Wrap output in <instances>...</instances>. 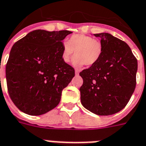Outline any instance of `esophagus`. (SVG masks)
Listing matches in <instances>:
<instances>
[{"label":"esophagus","mask_w":146,"mask_h":146,"mask_svg":"<svg viewBox=\"0 0 146 146\" xmlns=\"http://www.w3.org/2000/svg\"><path fill=\"white\" fill-rule=\"evenodd\" d=\"M79 70H75V74H76V76L79 75Z\"/></svg>","instance_id":"obj_1"}]
</instances>
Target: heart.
<instances>
[{
	"mask_svg": "<svg viewBox=\"0 0 146 146\" xmlns=\"http://www.w3.org/2000/svg\"><path fill=\"white\" fill-rule=\"evenodd\" d=\"M101 41L84 34H76L70 37L62 45V58L65 63L73 59V64L77 68L83 65L92 66L97 63L102 54Z\"/></svg>",
	"mask_w": 146,
	"mask_h": 146,
	"instance_id": "heart-1",
	"label": "heart"
}]
</instances>
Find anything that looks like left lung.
<instances>
[{
	"instance_id": "1",
	"label": "left lung",
	"mask_w": 146,
	"mask_h": 146,
	"mask_svg": "<svg viewBox=\"0 0 146 146\" xmlns=\"http://www.w3.org/2000/svg\"><path fill=\"white\" fill-rule=\"evenodd\" d=\"M94 35L101 39L103 50L97 63L79 73L81 102L95 114L108 116L122 110L131 97L137 60L125 41L105 33Z\"/></svg>"
}]
</instances>
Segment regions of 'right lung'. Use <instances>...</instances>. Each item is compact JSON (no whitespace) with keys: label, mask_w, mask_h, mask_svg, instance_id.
I'll use <instances>...</instances> for the list:
<instances>
[{"label":"right lung","mask_w":146,"mask_h":146,"mask_svg":"<svg viewBox=\"0 0 146 146\" xmlns=\"http://www.w3.org/2000/svg\"><path fill=\"white\" fill-rule=\"evenodd\" d=\"M70 33L37 29L13 46L6 66L7 89L22 112L38 116L58 105L62 90L75 76L62 58V41Z\"/></svg>","instance_id":"add662e5"}]
</instances>
